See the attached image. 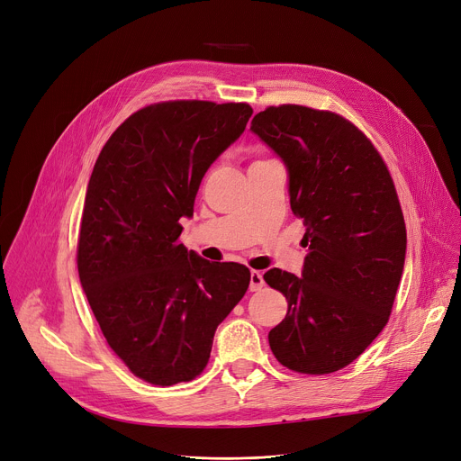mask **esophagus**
Returning <instances> with one entry per match:
<instances>
[{"label":"esophagus","mask_w":461,"mask_h":461,"mask_svg":"<svg viewBox=\"0 0 461 461\" xmlns=\"http://www.w3.org/2000/svg\"><path fill=\"white\" fill-rule=\"evenodd\" d=\"M266 285L264 282V275L260 271H250V284H249V289L250 291H258Z\"/></svg>","instance_id":"34e87169"}]
</instances>
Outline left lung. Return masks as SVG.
Returning <instances> with one entry per match:
<instances>
[{"instance_id":"left-lung-1","label":"left lung","mask_w":461,"mask_h":461,"mask_svg":"<svg viewBox=\"0 0 461 461\" xmlns=\"http://www.w3.org/2000/svg\"><path fill=\"white\" fill-rule=\"evenodd\" d=\"M250 130L284 161L310 247L302 276L264 275L289 305L269 346L293 372H337L383 331L402 276L406 229L392 176L372 140L331 112L271 106Z\"/></svg>"}]
</instances>
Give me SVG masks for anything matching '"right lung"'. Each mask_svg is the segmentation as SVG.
Masks as SVG:
<instances>
[{
  "label": "right lung",
  "instance_id": "1",
  "mask_svg": "<svg viewBox=\"0 0 461 461\" xmlns=\"http://www.w3.org/2000/svg\"><path fill=\"white\" fill-rule=\"evenodd\" d=\"M245 102L170 100L130 115L89 177L78 276L110 348L146 383L192 381L250 271L211 264L179 243L201 179L243 133Z\"/></svg>",
  "mask_w": 461,
  "mask_h": 461
}]
</instances>
